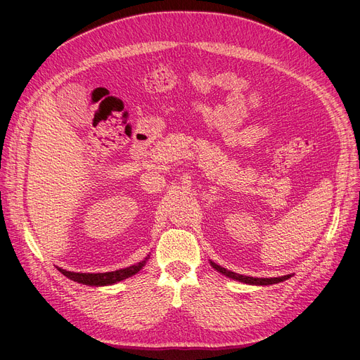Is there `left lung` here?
<instances>
[{
    "label": "left lung",
    "mask_w": 360,
    "mask_h": 360,
    "mask_svg": "<svg viewBox=\"0 0 360 360\" xmlns=\"http://www.w3.org/2000/svg\"><path fill=\"white\" fill-rule=\"evenodd\" d=\"M210 264L213 269H216L217 271H221L222 275L228 276V278H233L236 281H240V282H245V284H252V285H271V284H278V282H282L290 278V275H285V276H281V278H252V276H245V275H237L234 274V271L231 270H226L221 266H217L216 263H213V261H210Z\"/></svg>",
    "instance_id": "left-lung-1"
}]
</instances>
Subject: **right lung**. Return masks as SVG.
Masks as SVG:
<instances>
[{"label": "right lung", "mask_w": 360, "mask_h": 360, "mask_svg": "<svg viewBox=\"0 0 360 360\" xmlns=\"http://www.w3.org/2000/svg\"><path fill=\"white\" fill-rule=\"evenodd\" d=\"M148 257L141 261V263L135 264V266H130L126 269H120L115 271H105V274H75V271H68L64 269H58L64 276H68L69 279L75 281V282H79V284H85V285H111L115 284L118 281H123L129 276H132L135 274L144 267V264L147 263Z\"/></svg>", "instance_id": "add662e5"}]
</instances>
